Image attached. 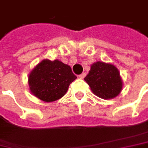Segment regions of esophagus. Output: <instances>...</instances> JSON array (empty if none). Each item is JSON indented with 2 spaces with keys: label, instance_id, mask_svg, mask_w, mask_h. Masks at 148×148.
<instances>
[{
  "label": "esophagus",
  "instance_id": "esophagus-1",
  "mask_svg": "<svg viewBox=\"0 0 148 148\" xmlns=\"http://www.w3.org/2000/svg\"><path fill=\"white\" fill-rule=\"evenodd\" d=\"M85 75H86V74H85V73H82V74L79 75V79H84V78L85 77Z\"/></svg>",
  "mask_w": 148,
  "mask_h": 148
}]
</instances>
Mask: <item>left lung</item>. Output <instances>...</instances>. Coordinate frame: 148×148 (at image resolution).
I'll return each mask as SVG.
<instances>
[{
  "label": "left lung",
  "mask_w": 148,
  "mask_h": 148,
  "mask_svg": "<svg viewBox=\"0 0 148 148\" xmlns=\"http://www.w3.org/2000/svg\"><path fill=\"white\" fill-rule=\"evenodd\" d=\"M84 80L90 85L92 92L104 100L116 97L122 90V79L117 68L111 64L96 62Z\"/></svg>",
  "instance_id": "1"
}]
</instances>
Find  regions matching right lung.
Here are the masks:
<instances>
[{
    "mask_svg": "<svg viewBox=\"0 0 148 148\" xmlns=\"http://www.w3.org/2000/svg\"><path fill=\"white\" fill-rule=\"evenodd\" d=\"M76 79L70 66L58 59H43L31 71L28 84L32 95L45 102H52L62 98Z\"/></svg>",
    "mask_w": 148,
    "mask_h": 148,
    "instance_id": "1",
    "label": "right lung"
}]
</instances>
